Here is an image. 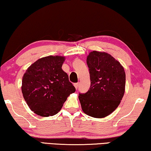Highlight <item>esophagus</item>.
<instances>
[{
	"label": "esophagus",
	"instance_id": "esophagus-1",
	"mask_svg": "<svg viewBox=\"0 0 151 151\" xmlns=\"http://www.w3.org/2000/svg\"><path fill=\"white\" fill-rule=\"evenodd\" d=\"M73 85H74V86H75L76 89H78V86H79V84H78V83H75V84H74Z\"/></svg>",
	"mask_w": 151,
	"mask_h": 151
}]
</instances>
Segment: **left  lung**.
<instances>
[{
    "instance_id": "left-lung-1",
    "label": "left lung",
    "mask_w": 151,
    "mask_h": 151,
    "mask_svg": "<svg viewBox=\"0 0 151 151\" xmlns=\"http://www.w3.org/2000/svg\"><path fill=\"white\" fill-rule=\"evenodd\" d=\"M91 86L86 93L79 94L82 111L94 118H104L119 106L125 90L123 67L105 52L93 51L87 56Z\"/></svg>"
}]
</instances>
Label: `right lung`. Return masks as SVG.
Wrapping results in <instances>:
<instances>
[{
  "instance_id": "obj_1",
  "label": "right lung",
  "mask_w": 151,
  "mask_h": 151,
  "mask_svg": "<svg viewBox=\"0 0 151 151\" xmlns=\"http://www.w3.org/2000/svg\"><path fill=\"white\" fill-rule=\"evenodd\" d=\"M65 56H49L38 59L22 77V92L29 108L41 116H54L76 91L62 69Z\"/></svg>"
}]
</instances>
